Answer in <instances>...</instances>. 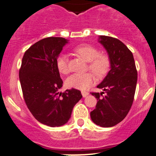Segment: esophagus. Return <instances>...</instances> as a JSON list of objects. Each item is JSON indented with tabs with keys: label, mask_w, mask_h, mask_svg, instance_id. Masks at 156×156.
<instances>
[{
	"label": "esophagus",
	"mask_w": 156,
	"mask_h": 156,
	"mask_svg": "<svg viewBox=\"0 0 156 156\" xmlns=\"http://www.w3.org/2000/svg\"><path fill=\"white\" fill-rule=\"evenodd\" d=\"M81 94H82L83 98H85V97H87L89 94V93L87 91H81Z\"/></svg>",
	"instance_id": "34e87169"
}]
</instances>
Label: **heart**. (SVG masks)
Returning a JSON list of instances; mask_svg holds the SVG:
<instances>
[{
    "mask_svg": "<svg viewBox=\"0 0 156 156\" xmlns=\"http://www.w3.org/2000/svg\"><path fill=\"white\" fill-rule=\"evenodd\" d=\"M74 52L88 62V69L96 76L102 77L110 68V61L108 55L100 53L99 50L90 45H79L73 49ZM56 67L61 74L69 72L68 58L66 55L61 53L56 58ZM95 78L90 72L85 74H73L66 80V85L69 88L85 90L94 84Z\"/></svg>",
    "mask_w": 156,
    "mask_h": 156,
    "instance_id": "heart-1",
    "label": "heart"
}]
</instances>
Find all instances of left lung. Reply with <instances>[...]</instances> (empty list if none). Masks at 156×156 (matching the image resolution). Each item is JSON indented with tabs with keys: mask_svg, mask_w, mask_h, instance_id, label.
<instances>
[{
	"mask_svg": "<svg viewBox=\"0 0 156 156\" xmlns=\"http://www.w3.org/2000/svg\"><path fill=\"white\" fill-rule=\"evenodd\" d=\"M99 43L105 48L110 61V70L97 87L103 91L92 92L98 103L90 112L92 121L102 127H111L125 118L135 95L137 71L133 55L127 46L116 38L100 36Z\"/></svg>",
	"mask_w": 156,
	"mask_h": 156,
	"instance_id": "left-lung-1",
	"label": "left lung"
}]
</instances>
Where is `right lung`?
<instances>
[{
  "label": "right lung",
  "instance_id": "1",
  "mask_svg": "<svg viewBox=\"0 0 156 156\" xmlns=\"http://www.w3.org/2000/svg\"><path fill=\"white\" fill-rule=\"evenodd\" d=\"M68 40L48 37L38 41L24 53L19 78L24 101L35 118L55 127L66 124L73 107L82 98L72 88L58 92L63 81L56 67V58Z\"/></svg>",
  "mask_w": 156,
  "mask_h": 156
}]
</instances>
